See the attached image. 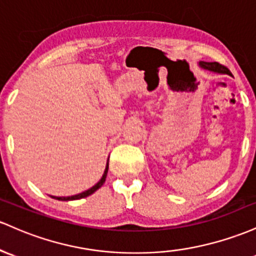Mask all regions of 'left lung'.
<instances>
[{"label": "left lung", "mask_w": 256, "mask_h": 256, "mask_svg": "<svg viewBox=\"0 0 256 256\" xmlns=\"http://www.w3.org/2000/svg\"><path fill=\"white\" fill-rule=\"evenodd\" d=\"M200 66L202 68H206V70L209 71H214V72H219V74H231V72H230V70L226 66L221 65L220 62H200Z\"/></svg>", "instance_id": "obj_1"}]
</instances>
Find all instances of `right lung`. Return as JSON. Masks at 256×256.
<instances>
[{
  "instance_id": "add662e5",
  "label": "right lung",
  "mask_w": 256,
  "mask_h": 256,
  "mask_svg": "<svg viewBox=\"0 0 256 256\" xmlns=\"http://www.w3.org/2000/svg\"><path fill=\"white\" fill-rule=\"evenodd\" d=\"M108 166H106V169L104 172V175H102V179L99 180V182L96 184V185L93 186V188H90V190L82 192V194H74V196H71V197H54L52 196V198H54V200H80V198H84L87 196H90L92 194H94L98 188H100L102 186V184L105 182V179H106V175H108Z\"/></svg>"
}]
</instances>
